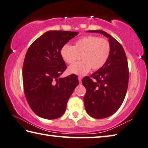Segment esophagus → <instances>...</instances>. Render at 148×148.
I'll return each instance as SVG.
<instances>
[{
  "mask_svg": "<svg viewBox=\"0 0 148 148\" xmlns=\"http://www.w3.org/2000/svg\"><path fill=\"white\" fill-rule=\"evenodd\" d=\"M82 77H79V78H78V81H79V84L82 82Z\"/></svg>",
  "mask_w": 148,
  "mask_h": 148,
  "instance_id": "34e87169",
  "label": "esophagus"
}]
</instances>
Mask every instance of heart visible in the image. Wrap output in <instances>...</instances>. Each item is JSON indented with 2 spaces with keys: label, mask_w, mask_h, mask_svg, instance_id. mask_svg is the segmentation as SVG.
Segmentation results:
<instances>
[{
  "label": "heart",
  "mask_w": 148,
  "mask_h": 148,
  "mask_svg": "<svg viewBox=\"0 0 148 148\" xmlns=\"http://www.w3.org/2000/svg\"><path fill=\"white\" fill-rule=\"evenodd\" d=\"M111 53L108 39L95 36H84L75 41L73 46L65 44L60 49V55L65 62L72 64L81 55L82 61L74 63L68 69L69 74L83 76L90 71L100 69L105 64Z\"/></svg>",
  "instance_id": "b5f03b06"
}]
</instances>
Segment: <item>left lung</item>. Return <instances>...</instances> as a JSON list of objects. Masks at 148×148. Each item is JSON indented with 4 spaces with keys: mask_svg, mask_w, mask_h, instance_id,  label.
I'll return each instance as SVG.
<instances>
[{
    "mask_svg": "<svg viewBox=\"0 0 148 148\" xmlns=\"http://www.w3.org/2000/svg\"><path fill=\"white\" fill-rule=\"evenodd\" d=\"M88 32L103 34L111 44V53L105 64L82 81L86 89L84 97L86 112L93 118L104 119L116 112L125 99L129 78L127 58L121 43L107 33Z\"/></svg>",
    "mask_w": 148,
    "mask_h": 148,
    "instance_id": "1",
    "label": "left lung"
}]
</instances>
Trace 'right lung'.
<instances>
[{
  "mask_svg": "<svg viewBox=\"0 0 148 148\" xmlns=\"http://www.w3.org/2000/svg\"><path fill=\"white\" fill-rule=\"evenodd\" d=\"M78 34L75 32L48 31L37 38L27 51L22 69L23 90L29 107L41 118L61 116L78 85L75 74L59 78L66 69L60 49Z\"/></svg>",
  "mask_w": 148,
  "mask_h": 148,
  "instance_id": "1",
  "label": "right lung"
}]
</instances>
